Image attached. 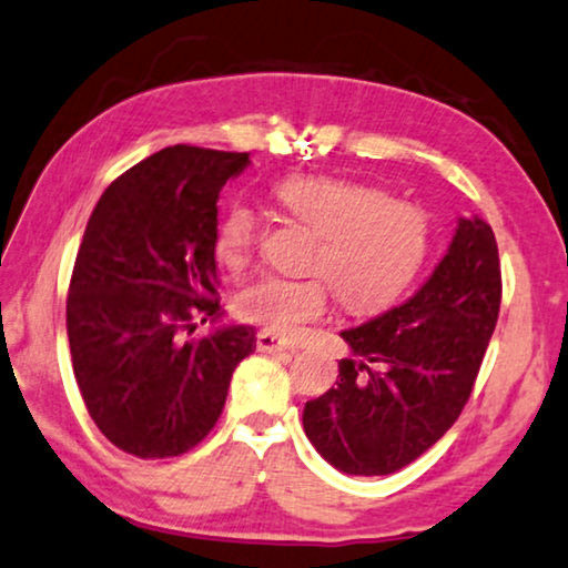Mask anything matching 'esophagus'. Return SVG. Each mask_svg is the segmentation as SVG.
Here are the masks:
<instances>
[{"instance_id":"obj_1","label":"esophagus","mask_w":568,"mask_h":568,"mask_svg":"<svg viewBox=\"0 0 568 568\" xmlns=\"http://www.w3.org/2000/svg\"><path fill=\"white\" fill-rule=\"evenodd\" d=\"M257 351H265V354H275V351H295L285 338L277 336L273 331H260L257 333Z\"/></svg>"}]
</instances>
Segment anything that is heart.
I'll return each instance as SVG.
<instances>
[{"label":"heart","mask_w":568,"mask_h":568,"mask_svg":"<svg viewBox=\"0 0 568 568\" xmlns=\"http://www.w3.org/2000/svg\"><path fill=\"white\" fill-rule=\"evenodd\" d=\"M273 196L287 217L311 230L308 277L267 275L237 295V313L267 331L293 336L323 318L333 293L348 313H374L407 291L425 265L432 224L419 204L392 200L379 186L336 176H287ZM260 242V217L232 202L222 212L214 252L242 270Z\"/></svg>","instance_id":"obj_1"}]
</instances>
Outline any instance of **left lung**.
I'll use <instances>...</instances> for the list:
<instances>
[{
  "mask_svg": "<svg viewBox=\"0 0 568 568\" xmlns=\"http://www.w3.org/2000/svg\"><path fill=\"white\" fill-rule=\"evenodd\" d=\"M498 242L460 217L447 255L407 303L341 331L338 379L305 402L303 429L348 475H389L417 460L470 399L500 311Z\"/></svg>",
  "mask_w": 568,
  "mask_h": 568,
  "instance_id": "left-lung-1",
  "label": "left lung"
}]
</instances>
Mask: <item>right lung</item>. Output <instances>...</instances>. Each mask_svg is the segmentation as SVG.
Returning a JSON list of instances; mask_svg holds the SVG:
<instances>
[{
	"label": "right lung",
	"instance_id": "1",
	"mask_svg": "<svg viewBox=\"0 0 568 568\" xmlns=\"http://www.w3.org/2000/svg\"><path fill=\"white\" fill-rule=\"evenodd\" d=\"M247 154L169 146L131 166L90 214L68 291L78 389L98 429L141 460L176 457L217 425L255 328L222 318L217 200Z\"/></svg>",
	"mask_w": 568,
	"mask_h": 568
}]
</instances>
